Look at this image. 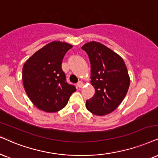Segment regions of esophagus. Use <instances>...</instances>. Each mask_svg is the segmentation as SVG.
<instances>
[{
	"instance_id": "obj_1",
	"label": "esophagus",
	"mask_w": 158,
	"mask_h": 158,
	"mask_svg": "<svg viewBox=\"0 0 158 158\" xmlns=\"http://www.w3.org/2000/svg\"><path fill=\"white\" fill-rule=\"evenodd\" d=\"M77 85L79 88H82V87L83 86V83L82 82V81H79V82L77 83Z\"/></svg>"
}]
</instances>
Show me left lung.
<instances>
[{
  "label": "left lung",
  "instance_id": "8db88e82",
  "mask_svg": "<svg viewBox=\"0 0 158 158\" xmlns=\"http://www.w3.org/2000/svg\"><path fill=\"white\" fill-rule=\"evenodd\" d=\"M91 64V84L94 95L85 102L87 110L97 116L114 111L125 97L130 79L123 58L100 42L83 44Z\"/></svg>",
  "mask_w": 158,
  "mask_h": 158
}]
</instances>
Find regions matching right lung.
I'll return each instance as SVG.
<instances>
[{"mask_svg":"<svg viewBox=\"0 0 158 158\" xmlns=\"http://www.w3.org/2000/svg\"><path fill=\"white\" fill-rule=\"evenodd\" d=\"M73 47L67 42L53 41L25 62L23 86L30 100L40 110L48 113L61 110L76 91L74 85L66 82L61 69L64 56Z\"/></svg>","mask_w":158,"mask_h":158,"instance_id":"right-lung-1","label":"right lung"}]
</instances>
